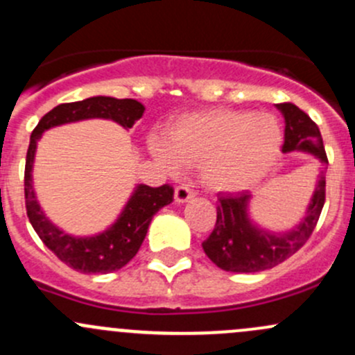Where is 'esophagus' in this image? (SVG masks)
<instances>
[{"label":"esophagus","instance_id":"34e87169","mask_svg":"<svg viewBox=\"0 0 355 355\" xmlns=\"http://www.w3.org/2000/svg\"><path fill=\"white\" fill-rule=\"evenodd\" d=\"M196 196V192L192 191L189 185H178L177 189H175V202L182 204V202H187L189 199H192Z\"/></svg>","mask_w":355,"mask_h":355}]
</instances>
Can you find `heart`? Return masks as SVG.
Wrapping results in <instances>:
<instances>
[{
    "label": "heart",
    "instance_id": "1",
    "mask_svg": "<svg viewBox=\"0 0 355 355\" xmlns=\"http://www.w3.org/2000/svg\"><path fill=\"white\" fill-rule=\"evenodd\" d=\"M284 142L275 114L239 110H211L189 114L170 127L166 146L151 142L164 166L200 164L204 185L214 192L244 191L273 164Z\"/></svg>",
    "mask_w": 355,
    "mask_h": 355
}]
</instances>
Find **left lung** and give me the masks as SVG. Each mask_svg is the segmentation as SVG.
<instances>
[{
  "instance_id": "left-lung-1",
  "label": "left lung",
  "mask_w": 355,
  "mask_h": 355,
  "mask_svg": "<svg viewBox=\"0 0 355 355\" xmlns=\"http://www.w3.org/2000/svg\"><path fill=\"white\" fill-rule=\"evenodd\" d=\"M277 108L285 118V141L282 151H304L316 157L321 166L318 185L302 221L292 230L282 234L263 230L252 223L249 218V192L221 194L218 198L220 204L216 207V223L209 237L202 242V249L218 268L232 273L270 270L293 256L309 241L324 206L328 157L320 128L309 114L292 103H282Z\"/></svg>"
}]
</instances>
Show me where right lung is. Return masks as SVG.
I'll return each mask as SVG.
<instances>
[{"label": "right lung", "mask_w": 355, "mask_h": 355, "mask_svg": "<svg viewBox=\"0 0 355 355\" xmlns=\"http://www.w3.org/2000/svg\"><path fill=\"white\" fill-rule=\"evenodd\" d=\"M144 106L135 99H116L96 96L84 101L65 103L46 113L31 135V144L25 159V207L31 225L44 245L67 266L80 273H111L123 268L137 254L148 234L153 216L173 200V187L137 185L118 220L108 228L92 237H73L53 225L35 199L32 187V164L35 148L42 132L71 121L105 118L113 120L123 128H132L144 114Z\"/></svg>", "instance_id": "right-lung-1"}]
</instances>
